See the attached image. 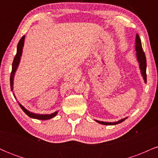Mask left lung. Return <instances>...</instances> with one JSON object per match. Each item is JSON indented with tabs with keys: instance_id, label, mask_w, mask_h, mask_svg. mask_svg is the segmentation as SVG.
I'll return each instance as SVG.
<instances>
[{
	"instance_id": "obj_1",
	"label": "left lung",
	"mask_w": 158,
	"mask_h": 158,
	"mask_svg": "<svg viewBox=\"0 0 158 158\" xmlns=\"http://www.w3.org/2000/svg\"><path fill=\"white\" fill-rule=\"evenodd\" d=\"M136 51H137V60H138L139 63V68H140V70H141V73H142L145 82H146V81H147V77H146V56H145L144 52H143L142 44H141L140 39H139V35H137H137H136ZM126 119V118H124L121 119V120H119L118 122H115V123L101 122V121H97V122L100 123V124L110 126V125H116V124H118V123H122L123 121H124Z\"/></svg>"
}]
</instances>
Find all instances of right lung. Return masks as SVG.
<instances>
[{
  "label": "right lung",
  "mask_w": 158,
  "mask_h": 158,
  "mask_svg": "<svg viewBox=\"0 0 158 158\" xmlns=\"http://www.w3.org/2000/svg\"><path fill=\"white\" fill-rule=\"evenodd\" d=\"M23 42H24V35L21 37V39H20L19 44H18L17 47V53L14 58L13 62H12V72H11L10 75V87H11V90H13V78H14V74H15V72L16 71L18 68V65L19 64L20 59H21V53H22V49L23 46ZM20 107L21 108V109L23 110L25 114H27V116H29L31 118L37 119H49L50 118H52L57 114V111L54 112V113L50 114H35L32 113V112H30L29 110H27L26 108H23V107L20 105Z\"/></svg>",
  "instance_id": "obj_1"
}]
</instances>
